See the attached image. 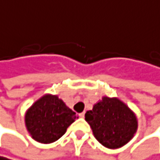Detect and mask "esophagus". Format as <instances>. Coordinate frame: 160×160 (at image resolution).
<instances>
[{"label": "esophagus", "instance_id": "esophagus-1", "mask_svg": "<svg viewBox=\"0 0 160 160\" xmlns=\"http://www.w3.org/2000/svg\"><path fill=\"white\" fill-rule=\"evenodd\" d=\"M84 115H85V114H84V112H82V113H81V114H79V117H81V118H84Z\"/></svg>", "mask_w": 160, "mask_h": 160}]
</instances>
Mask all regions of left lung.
Here are the masks:
<instances>
[{
	"mask_svg": "<svg viewBox=\"0 0 160 160\" xmlns=\"http://www.w3.org/2000/svg\"><path fill=\"white\" fill-rule=\"evenodd\" d=\"M96 139L109 149H118L135 136L138 122L134 111L118 98L102 97L85 114Z\"/></svg>",
	"mask_w": 160,
	"mask_h": 160,
	"instance_id": "8db88e82",
	"label": "left lung"
}]
</instances>
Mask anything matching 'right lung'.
<instances>
[{
  "mask_svg": "<svg viewBox=\"0 0 160 160\" xmlns=\"http://www.w3.org/2000/svg\"><path fill=\"white\" fill-rule=\"evenodd\" d=\"M78 118L57 95L45 94L26 110L24 123L34 140L49 144L62 138Z\"/></svg>",
  "mask_w": 160,
  "mask_h": 160,
  "instance_id": "obj_1",
  "label": "right lung"
}]
</instances>
